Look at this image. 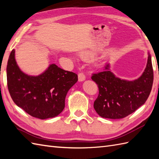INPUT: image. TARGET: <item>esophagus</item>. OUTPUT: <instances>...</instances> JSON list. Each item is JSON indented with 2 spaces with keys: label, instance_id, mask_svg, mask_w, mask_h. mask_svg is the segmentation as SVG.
Instances as JSON below:
<instances>
[{
  "label": "esophagus",
  "instance_id": "34e87169",
  "mask_svg": "<svg viewBox=\"0 0 159 159\" xmlns=\"http://www.w3.org/2000/svg\"><path fill=\"white\" fill-rule=\"evenodd\" d=\"M78 77H79V80L80 82L83 81V80H85V74H84L82 73V72L79 73V74H78Z\"/></svg>",
  "mask_w": 159,
  "mask_h": 159
}]
</instances>
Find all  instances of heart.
I'll list each match as a JSON object with an SVG mask.
<instances>
[{"label": "heart", "instance_id": "1", "mask_svg": "<svg viewBox=\"0 0 159 159\" xmlns=\"http://www.w3.org/2000/svg\"><path fill=\"white\" fill-rule=\"evenodd\" d=\"M83 56L84 57H86V58H88V57H90L92 56V52H86L83 54Z\"/></svg>", "mask_w": 159, "mask_h": 159}]
</instances>
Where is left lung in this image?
Masks as SVG:
<instances>
[{
    "label": "left lung",
    "instance_id": "obj_1",
    "mask_svg": "<svg viewBox=\"0 0 159 159\" xmlns=\"http://www.w3.org/2000/svg\"><path fill=\"white\" fill-rule=\"evenodd\" d=\"M92 79L99 89L93 103L96 113L103 118L121 119L143 105L150 95L154 79L151 56L148 53L146 69L136 80L129 81L116 77L109 63L102 71L93 74Z\"/></svg>",
    "mask_w": 159,
    "mask_h": 159
}]
</instances>
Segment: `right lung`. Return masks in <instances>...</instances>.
<instances>
[{"mask_svg": "<svg viewBox=\"0 0 159 159\" xmlns=\"http://www.w3.org/2000/svg\"><path fill=\"white\" fill-rule=\"evenodd\" d=\"M7 80L16 105L30 116L45 120L62 112L67 93L78 81V76L55 64L50 65L40 75H27L17 65L15 50H12L7 66Z\"/></svg>", "mask_w": 159, "mask_h": 159, "instance_id": "add662e5", "label": "right lung"}]
</instances>
